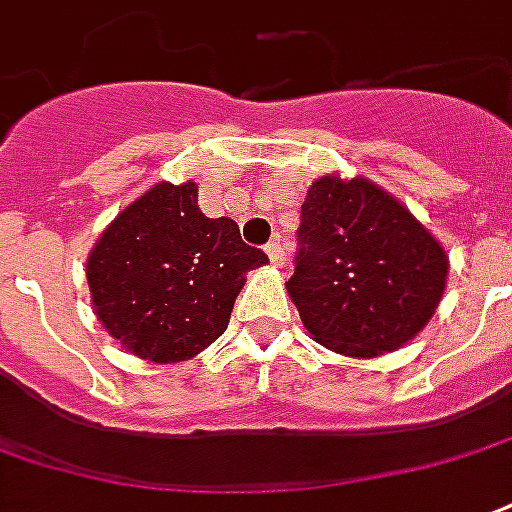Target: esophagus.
I'll use <instances>...</instances> for the list:
<instances>
[{
  "instance_id": "1",
  "label": "esophagus",
  "mask_w": 512,
  "mask_h": 512,
  "mask_svg": "<svg viewBox=\"0 0 512 512\" xmlns=\"http://www.w3.org/2000/svg\"><path fill=\"white\" fill-rule=\"evenodd\" d=\"M266 252H268V257H271V263H274V266H282V263H285V246H282V241H279V238L268 241Z\"/></svg>"
}]
</instances>
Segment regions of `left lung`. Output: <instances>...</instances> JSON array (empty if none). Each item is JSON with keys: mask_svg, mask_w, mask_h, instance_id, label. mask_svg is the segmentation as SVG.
I'll return each instance as SVG.
<instances>
[{"mask_svg": "<svg viewBox=\"0 0 512 512\" xmlns=\"http://www.w3.org/2000/svg\"><path fill=\"white\" fill-rule=\"evenodd\" d=\"M445 282V249L374 181L309 187L287 293L314 342L352 358L399 350L437 312Z\"/></svg>", "mask_w": 512, "mask_h": 512, "instance_id": "1", "label": "left lung"}]
</instances>
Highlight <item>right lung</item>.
<instances>
[{
  "instance_id": "add662e5",
  "label": "right lung",
  "mask_w": 512,
  "mask_h": 512,
  "mask_svg": "<svg viewBox=\"0 0 512 512\" xmlns=\"http://www.w3.org/2000/svg\"><path fill=\"white\" fill-rule=\"evenodd\" d=\"M263 263L233 219L200 211L192 181H162L105 227L86 282L113 339L146 361L179 363L225 333L246 271Z\"/></svg>"
}]
</instances>
